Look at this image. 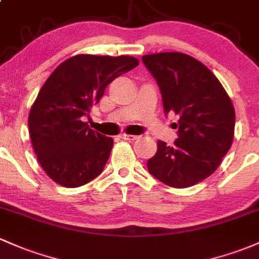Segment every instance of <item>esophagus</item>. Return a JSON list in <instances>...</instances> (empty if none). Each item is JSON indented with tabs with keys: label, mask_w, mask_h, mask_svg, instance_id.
Listing matches in <instances>:
<instances>
[{
	"label": "esophagus",
	"mask_w": 259,
	"mask_h": 259,
	"mask_svg": "<svg viewBox=\"0 0 259 259\" xmlns=\"http://www.w3.org/2000/svg\"><path fill=\"white\" fill-rule=\"evenodd\" d=\"M119 137H121L122 140H127V141L137 140V136H135V135H126V133H122V135H119Z\"/></svg>",
	"instance_id": "1"
}]
</instances>
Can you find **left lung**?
<instances>
[{
    "instance_id": "obj_1",
    "label": "left lung",
    "mask_w": 259,
    "mask_h": 259,
    "mask_svg": "<svg viewBox=\"0 0 259 259\" xmlns=\"http://www.w3.org/2000/svg\"><path fill=\"white\" fill-rule=\"evenodd\" d=\"M160 89L165 115H178L174 146L158 141L147 162L153 177L173 188H189L210 177L231 148L235 108L218 77L183 53L142 57Z\"/></svg>"
}]
</instances>
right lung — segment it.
Returning a JSON list of instances; mask_svg holds the SVG:
<instances>
[{
	"label": "right lung",
	"instance_id": "obj_1",
	"mask_svg": "<svg viewBox=\"0 0 259 259\" xmlns=\"http://www.w3.org/2000/svg\"><path fill=\"white\" fill-rule=\"evenodd\" d=\"M138 64L126 55H75L41 86L29 112V136L38 162L55 183L77 188L102 173L113 140L81 119L110 82Z\"/></svg>",
	"mask_w": 259,
	"mask_h": 259
}]
</instances>
